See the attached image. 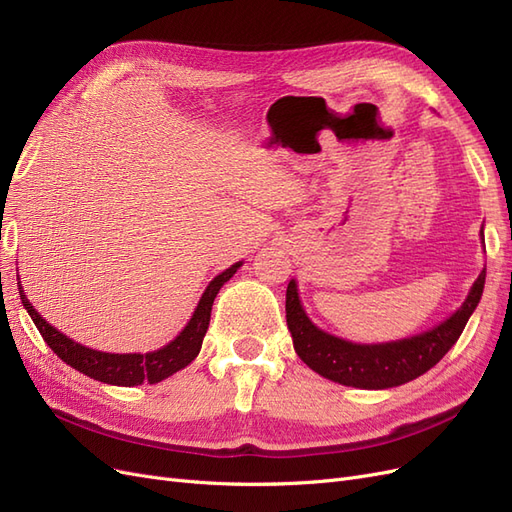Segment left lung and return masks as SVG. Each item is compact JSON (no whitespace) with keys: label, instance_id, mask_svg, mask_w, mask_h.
<instances>
[{"label":"left lung","instance_id":"left-lung-1","mask_svg":"<svg viewBox=\"0 0 512 512\" xmlns=\"http://www.w3.org/2000/svg\"><path fill=\"white\" fill-rule=\"evenodd\" d=\"M483 237V232H480ZM485 243V239H483ZM483 269L457 312L421 335L389 344H352L324 333L307 318L299 301L297 282L286 290V322L299 359L322 378L354 389H391L423 376L453 348L476 309L485 288Z\"/></svg>","mask_w":512,"mask_h":512}]
</instances>
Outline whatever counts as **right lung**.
Instances as JSON below:
<instances>
[{
    "instance_id": "obj_1",
    "label": "right lung",
    "mask_w": 512,
    "mask_h": 512,
    "mask_svg": "<svg viewBox=\"0 0 512 512\" xmlns=\"http://www.w3.org/2000/svg\"><path fill=\"white\" fill-rule=\"evenodd\" d=\"M241 265L243 262H235V265L228 267L220 275H215L209 282L207 290L203 292V297H200L194 314L190 322L183 327V331L164 348L147 352V354H113V352H100V350H91L83 344H76L74 339L59 333L36 312L34 305L25 297L21 284H19V292H21V301L27 309V314L32 316L42 339L49 344V348L59 356L61 361L68 363L76 371H81V374L100 380L104 384H115V386H138L143 382L156 384L168 376L177 374L179 369L188 367L196 359L200 346H203V337L209 329L213 301L218 297L220 288L237 273Z\"/></svg>"
}]
</instances>
